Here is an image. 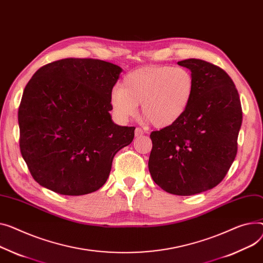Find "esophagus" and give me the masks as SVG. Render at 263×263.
Instances as JSON below:
<instances>
[{"label":"esophagus","instance_id":"esophagus-1","mask_svg":"<svg viewBox=\"0 0 263 263\" xmlns=\"http://www.w3.org/2000/svg\"><path fill=\"white\" fill-rule=\"evenodd\" d=\"M134 133H135V136H136V137H138V136H141V135H143V134H144V131H143L141 128H136Z\"/></svg>","mask_w":263,"mask_h":263}]
</instances>
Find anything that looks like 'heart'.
Returning a JSON list of instances; mask_svg holds the SVG:
<instances>
[{"instance_id": "1", "label": "heart", "mask_w": 263, "mask_h": 263, "mask_svg": "<svg viewBox=\"0 0 263 263\" xmlns=\"http://www.w3.org/2000/svg\"><path fill=\"white\" fill-rule=\"evenodd\" d=\"M195 93V79L185 67L144 66L128 73L114 87L110 104L116 117L127 120L142 112L156 128H167L186 113Z\"/></svg>"}]
</instances>
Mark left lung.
<instances>
[{"label": "left lung", "instance_id": "1", "mask_svg": "<svg viewBox=\"0 0 263 263\" xmlns=\"http://www.w3.org/2000/svg\"><path fill=\"white\" fill-rule=\"evenodd\" d=\"M195 79V93L176 124L150 134L149 171L155 184L177 196H192L216 187L237 154L242 109L232 78L200 59L178 62Z\"/></svg>", "mask_w": 263, "mask_h": 263}]
</instances>
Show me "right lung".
<instances>
[{"mask_svg":"<svg viewBox=\"0 0 263 263\" xmlns=\"http://www.w3.org/2000/svg\"><path fill=\"white\" fill-rule=\"evenodd\" d=\"M122 69L98 59L48 63L26 84L17 120L20 149L33 180L64 196H82L107 182L114 155L134 127L112 121L110 94Z\"/></svg>","mask_w":263,"mask_h":263,"instance_id":"obj_1","label":"right lung"}]
</instances>
